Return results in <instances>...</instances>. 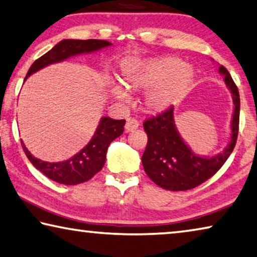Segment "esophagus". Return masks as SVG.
Here are the masks:
<instances>
[{"mask_svg":"<svg viewBox=\"0 0 257 257\" xmlns=\"http://www.w3.org/2000/svg\"><path fill=\"white\" fill-rule=\"evenodd\" d=\"M138 125H140V122H138L135 117H129L127 120V123L124 125V129L127 133L130 132H134V130L138 128Z\"/></svg>","mask_w":257,"mask_h":257,"instance_id":"esophagus-1","label":"esophagus"}]
</instances>
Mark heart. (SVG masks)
<instances>
[{
  "label": "heart",
  "mask_w": 257,
  "mask_h": 257,
  "mask_svg": "<svg viewBox=\"0 0 257 257\" xmlns=\"http://www.w3.org/2000/svg\"><path fill=\"white\" fill-rule=\"evenodd\" d=\"M193 79L192 68L175 56L150 60L125 59L120 75L121 83L128 90L153 87L146 103L154 111H162L178 103L189 91ZM112 92L119 99L125 97L120 88H113Z\"/></svg>",
  "instance_id": "1"
}]
</instances>
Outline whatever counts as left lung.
<instances>
[{
	"mask_svg": "<svg viewBox=\"0 0 257 257\" xmlns=\"http://www.w3.org/2000/svg\"><path fill=\"white\" fill-rule=\"evenodd\" d=\"M218 71L224 75L234 104L231 141L222 153L211 158L194 154L183 142L175 127L174 106L144 121L143 127L148 134V145L142 157V162L148 176L162 189L185 191L202 184L221 169L234 149L239 132V91L229 71L223 65L219 66Z\"/></svg>",
	"mask_w": 257,
	"mask_h": 257,
	"instance_id": "obj_1",
	"label": "left lung"
}]
</instances>
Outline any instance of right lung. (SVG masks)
Instances as JSON below:
<instances>
[{"label":"right lung","instance_id":"obj_1","mask_svg":"<svg viewBox=\"0 0 257 257\" xmlns=\"http://www.w3.org/2000/svg\"><path fill=\"white\" fill-rule=\"evenodd\" d=\"M111 46L105 40H63L58 44L49 50L47 54L41 56L39 59L32 64L27 72V76L36 71L50 65L52 63L62 62L71 56H75L84 52L99 50L101 48ZM125 120H114L111 117H101L100 123L97 128L95 135L88 145L76 153L74 157L63 162H46L34 158L28 152L26 146L23 145V150L36 169L43 173L50 180L59 184L75 185L87 182L103 168L106 160V152L111 142L119 137L123 133Z\"/></svg>","mask_w":257,"mask_h":257}]
</instances>
